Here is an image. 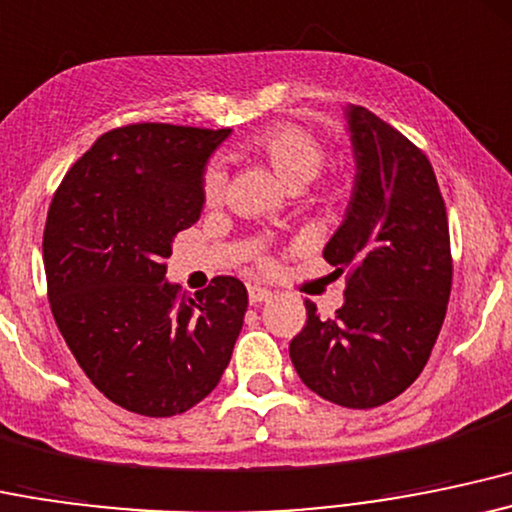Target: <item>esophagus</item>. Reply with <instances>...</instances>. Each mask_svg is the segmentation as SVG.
Returning <instances> with one entry per match:
<instances>
[{
    "label": "esophagus",
    "instance_id": "esophagus-1",
    "mask_svg": "<svg viewBox=\"0 0 512 512\" xmlns=\"http://www.w3.org/2000/svg\"><path fill=\"white\" fill-rule=\"evenodd\" d=\"M273 292L268 290V287H261V285H249V302L251 304H261L266 300H271Z\"/></svg>",
    "mask_w": 512,
    "mask_h": 512
}]
</instances>
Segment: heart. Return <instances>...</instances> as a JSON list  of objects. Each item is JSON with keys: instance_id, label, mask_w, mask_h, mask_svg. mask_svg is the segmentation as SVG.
<instances>
[{"instance_id": "heart-1", "label": "heart", "mask_w": 512, "mask_h": 512, "mask_svg": "<svg viewBox=\"0 0 512 512\" xmlns=\"http://www.w3.org/2000/svg\"><path fill=\"white\" fill-rule=\"evenodd\" d=\"M244 149L251 157L263 159L273 169L283 186L290 191H300L317 179L324 164V145L312 130L297 123H275L263 128L244 142ZM225 191V174L220 166H210L203 176V198L208 205L222 200Z\"/></svg>"}]
</instances>
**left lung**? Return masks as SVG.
I'll use <instances>...</instances> for the list:
<instances>
[{
  "label": "left lung",
  "mask_w": 512,
  "mask_h": 512,
  "mask_svg": "<svg viewBox=\"0 0 512 512\" xmlns=\"http://www.w3.org/2000/svg\"><path fill=\"white\" fill-rule=\"evenodd\" d=\"M355 181L341 227L324 246L348 271L331 319L304 302L290 360L312 392L375 409L416 382L442 329L452 287L445 200L428 157L363 106L346 108Z\"/></svg>",
  "instance_id": "obj_1"
}]
</instances>
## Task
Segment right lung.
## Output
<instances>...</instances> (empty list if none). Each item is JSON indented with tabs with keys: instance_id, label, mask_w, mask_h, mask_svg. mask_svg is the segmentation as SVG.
<instances>
[{
	"instance_id": "1",
	"label": "right lung",
	"mask_w": 512,
	"mask_h": 512,
	"mask_svg": "<svg viewBox=\"0 0 512 512\" xmlns=\"http://www.w3.org/2000/svg\"><path fill=\"white\" fill-rule=\"evenodd\" d=\"M232 130L135 123L103 132L62 179L43 232L57 329L113 404L152 418L220 382L249 295L220 275L198 295L166 280L174 237L200 220L203 171Z\"/></svg>"
}]
</instances>
